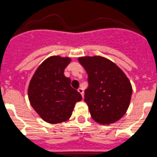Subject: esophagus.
<instances>
[{
  "instance_id": "1",
  "label": "esophagus",
  "mask_w": 157,
  "mask_h": 157,
  "mask_svg": "<svg viewBox=\"0 0 157 157\" xmlns=\"http://www.w3.org/2000/svg\"><path fill=\"white\" fill-rule=\"evenodd\" d=\"M78 92L81 94L82 96V97L84 96V91H83V89H82V88H78Z\"/></svg>"
}]
</instances>
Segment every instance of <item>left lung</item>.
Masks as SVG:
<instances>
[{
	"label": "left lung",
	"instance_id": "obj_1",
	"mask_svg": "<svg viewBox=\"0 0 157 157\" xmlns=\"http://www.w3.org/2000/svg\"><path fill=\"white\" fill-rule=\"evenodd\" d=\"M88 74L85 102L96 122L109 125L119 120L129 108L132 85L114 62L101 56L78 58Z\"/></svg>",
	"mask_w": 157,
	"mask_h": 157
}]
</instances>
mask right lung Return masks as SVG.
Here are the masks:
<instances>
[{
    "label": "right lung",
    "instance_id": "obj_1",
    "mask_svg": "<svg viewBox=\"0 0 157 157\" xmlns=\"http://www.w3.org/2000/svg\"><path fill=\"white\" fill-rule=\"evenodd\" d=\"M71 62L68 57L51 56L38 66L28 86L31 106L45 122L56 124L68 120L81 94L73 89L64 71Z\"/></svg>",
    "mask_w": 157,
    "mask_h": 157
}]
</instances>
